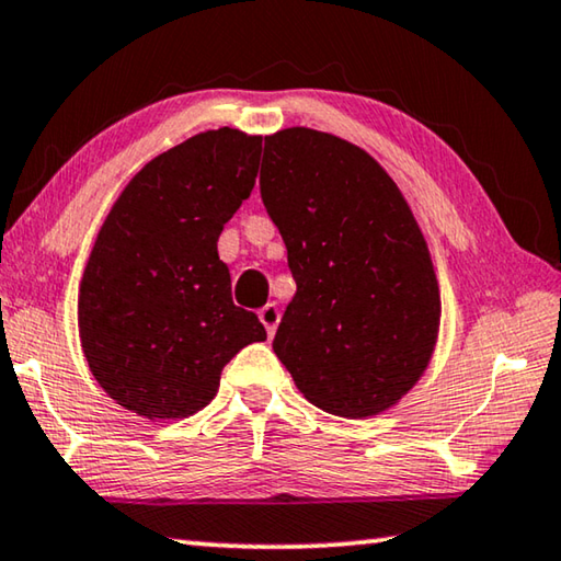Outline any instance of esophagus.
Returning <instances> with one entry per match:
<instances>
[{
    "mask_svg": "<svg viewBox=\"0 0 561 561\" xmlns=\"http://www.w3.org/2000/svg\"><path fill=\"white\" fill-rule=\"evenodd\" d=\"M259 318L265 325V330H268V335H275V328H278V323H280V308L275 306V302H268V306L261 308Z\"/></svg>",
    "mask_w": 561,
    "mask_h": 561,
    "instance_id": "obj_1",
    "label": "esophagus"
}]
</instances>
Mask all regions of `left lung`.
I'll return each instance as SVG.
<instances>
[{
    "instance_id": "left-lung-1",
    "label": "left lung",
    "mask_w": 561,
    "mask_h": 561,
    "mask_svg": "<svg viewBox=\"0 0 561 561\" xmlns=\"http://www.w3.org/2000/svg\"><path fill=\"white\" fill-rule=\"evenodd\" d=\"M261 198L296 296L273 351L316 408L370 417L420 380L439 328L425 238L370 153L306 126L265 136Z\"/></svg>"
}]
</instances>
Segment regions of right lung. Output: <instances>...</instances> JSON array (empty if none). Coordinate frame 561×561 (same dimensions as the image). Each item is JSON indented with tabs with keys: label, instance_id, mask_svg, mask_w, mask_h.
Masks as SVG:
<instances>
[{
	"label": "right lung",
	"instance_id": "obj_1",
	"mask_svg": "<svg viewBox=\"0 0 561 561\" xmlns=\"http://www.w3.org/2000/svg\"><path fill=\"white\" fill-rule=\"evenodd\" d=\"M261 136H191L128 181L96 236L79 286L89 370L118 405L183 420L218 392L220 370L265 328L233 306L218 236L251 196Z\"/></svg>",
	"mask_w": 561,
	"mask_h": 561
}]
</instances>
